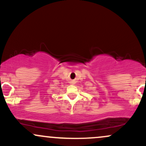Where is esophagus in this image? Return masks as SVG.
Wrapping results in <instances>:
<instances>
[{
    "label": "esophagus",
    "instance_id": "obj_1",
    "mask_svg": "<svg viewBox=\"0 0 146 146\" xmlns=\"http://www.w3.org/2000/svg\"><path fill=\"white\" fill-rule=\"evenodd\" d=\"M71 84H75V82H73V81H72V82H71Z\"/></svg>",
    "mask_w": 146,
    "mask_h": 146
}]
</instances>
